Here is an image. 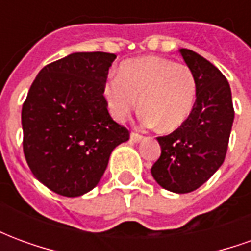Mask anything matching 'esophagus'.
Listing matches in <instances>:
<instances>
[{
	"mask_svg": "<svg viewBox=\"0 0 251 251\" xmlns=\"http://www.w3.org/2000/svg\"><path fill=\"white\" fill-rule=\"evenodd\" d=\"M144 140V137L140 136L138 133H131L130 134V141L131 142H141Z\"/></svg>",
	"mask_w": 251,
	"mask_h": 251,
	"instance_id": "obj_1",
	"label": "esophagus"
}]
</instances>
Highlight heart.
<instances>
[{
    "label": "heart",
    "mask_w": 251,
    "mask_h": 251,
    "mask_svg": "<svg viewBox=\"0 0 251 251\" xmlns=\"http://www.w3.org/2000/svg\"><path fill=\"white\" fill-rule=\"evenodd\" d=\"M196 79L183 63L158 56L126 60L118 76H110L102 95L110 115L124 121L140 103V120L145 126L172 131L184 124L196 100Z\"/></svg>",
    "instance_id": "b5f03b06"
}]
</instances>
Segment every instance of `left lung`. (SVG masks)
Listing matches in <instances>:
<instances>
[{
    "mask_svg": "<svg viewBox=\"0 0 251 251\" xmlns=\"http://www.w3.org/2000/svg\"><path fill=\"white\" fill-rule=\"evenodd\" d=\"M179 53L194 72L196 100L183 125L157 138L161 156L151 172L164 189L188 194L204 184L225 161L234 107L230 84L214 64L191 50L181 48Z\"/></svg>",
    "mask_w": 251,
    "mask_h": 251,
    "instance_id": "left-lung-1",
    "label": "left lung"
}]
</instances>
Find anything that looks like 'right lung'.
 I'll list each match as a JSON object with an SVG mask.
<instances>
[{"mask_svg": "<svg viewBox=\"0 0 251 251\" xmlns=\"http://www.w3.org/2000/svg\"><path fill=\"white\" fill-rule=\"evenodd\" d=\"M75 52L46 66L23 104L24 154L32 174L56 194L75 198L97 187L129 130L110 117L102 86L115 60Z\"/></svg>", "mask_w": 251, "mask_h": 251, "instance_id": "1", "label": "right lung"}]
</instances>
